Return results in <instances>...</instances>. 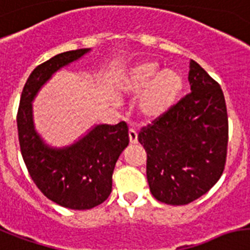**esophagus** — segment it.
<instances>
[{
    "mask_svg": "<svg viewBox=\"0 0 250 250\" xmlns=\"http://www.w3.org/2000/svg\"><path fill=\"white\" fill-rule=\"evenodd\" d=\"M128 135H129V143L137 144V131L133 128H129Z\"/></svg>",
    "mask_w": 250,
    "mask_h": 250,
    "instance_id": "obj_1",
    "label": "esophagus"
}]
</instances>
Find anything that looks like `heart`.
Here are the masks:
<instances>
[{
	"instance_id": "b5f03b06",
	"label": "heart",
	"mask_w": 250,
	"mask_h": 250,
	"mask_svg": "<svg viewBox=\"0 0 250 250\" xmlns=\"http://www.w3.org/2000/svg\"><path fill=\"white\" fill-rule=\"evenodd\" d=\"M118 92L125 96H137L139 113L146 121H157L166 115L184 90V78L174 69L159 70L153 60L133 64L125 69L117 84Z\"/></svg>"
}]
</instances>
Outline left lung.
Listing matches in <instances>:
<instances>
[{
    "instance_id": "1",
    "label": "left lung",
    "mask_w": 250,
    "mask_h": 250,
    "mask_svg": "<svg viewBox=\"0 0 250 250\" xmlns=\"http://www.w3.org/2000/svg\"><path fill=\"white\" fill-rule=\"evenodd\" d=\"M188 82L191 92L137 136L147 154L150 191L171 206L188 204L209 191L226 163L229 119L224 92L194 60Z\"/></svg>"
}]
</instances>
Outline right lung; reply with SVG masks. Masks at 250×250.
<instances>
[{
	"mask_svg": "<svg viewBox=\"0 0 250 250\" xmlns=\"http://www.w3.org/2000/svg\"><path fill=\"white\" fill-rule=\"evenodd\" d=\"M90 50L62 52L34 69L26 79L16 117L20 151L33 182L50 200L78 210L91 209L110 195L115 163L129 143L128 127L125 122L93 125L72 145L52 147L36 131L32 101L54 73Z\"/></svg>",
	"mask_w": 250,
	"mask_h": 250,
	"instance_id": "1",
	"label": "right lung"
}]
</instances>
